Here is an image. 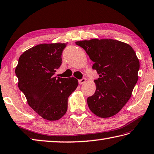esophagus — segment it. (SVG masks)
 Returning <instances> with one entry per match:
<instances>
[{"instance_id":"1","label":"esophagus","mask_w":154,"mask_h":154,"mask_svg":"<svg viewBox=\"0 0 154 154\" xmlns=\"http://www.w3.org/2000/svg\"><path fill=\"white\" fill-rule=\"evenodd\" d=\"M86 82V79H85V78H83V79L79 80V83L80 85H82L83 84V83H85Z\"/></svg>"}]
</instances>
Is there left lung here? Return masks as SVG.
<instances>
[{
  "instance_id": "obj_1",
  "label": "left lung",
  "mask_w": 154,
  "mask_h": 154,
  "mask_svg": "<svg viewBox=\"0 0 154 154\" xmlns=\"http://www.w3.org/2000/svg\"><path fill=\"white\" fill-rule=\"evenodd\" d=\"M94 64L99 78L96 90L88 97L90 110L101 118L115 115L130 99L138 80L139 60L128 44L112 39L76 42Z\"/></svg>"
}]
</instances>
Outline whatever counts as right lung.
<instances>
[{"instance_id": "1", "label": "right lung", "mask_w": 154, "mask_h": 154, "mask_svg": "<svg viewBox=\"0 0 154 154\" xmlns=\"http://www.w3.org/2000/svg\"><path fill=\"white\" fill-rule=\"evenodd\" d=\"M65 43L42 44L25 51L15 74L29 106L43 119L57 121L67 110L68 97L78 86L74 77H54L62 63Z\"/></svg>"}]
</instances>
